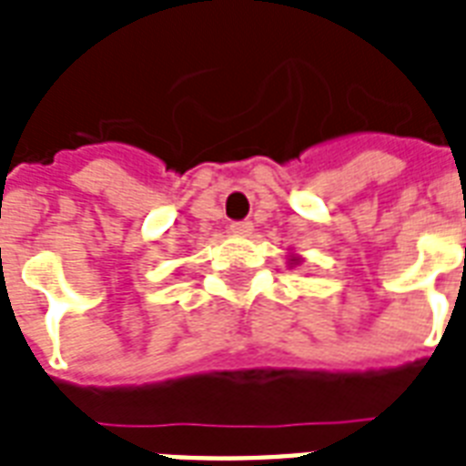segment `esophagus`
Returning a JSON list of instances; mask_svg holds the SVG:
<instances>
[{"label":"esophagus","mask_w":466,"mask_h":466,"mask_svg":"<svg viewBox=\"0 0 466 466\" xmlns=\"http://www.w3.org/2000/svg\"><path fill=\"white\" fill-rule=\"evenodd\" d=\"M252 228H255V226H252L250 221H238V223H233V226H230V233H233V236H250L252 233Z\"/></svg>","instance_id":"esophagus-1"}]
</instances>
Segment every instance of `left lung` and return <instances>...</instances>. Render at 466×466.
<instances>
[{
  "mask_svg": "<svg viewBox=\"0 0 466 466\" xmlns=\"http://www.w3.org/2000/svg\"><path fill=\"white\" fill-rule=\"evenodd\" d=\"M299 262H301V258H299V255H291V259H289V265L294 267V265H299Z\"/></svg>",
  "mask_w": 466,
  "mask_h": 466,
  "instance_id": "1",
  "label": "left lung"
}]
</instances>
